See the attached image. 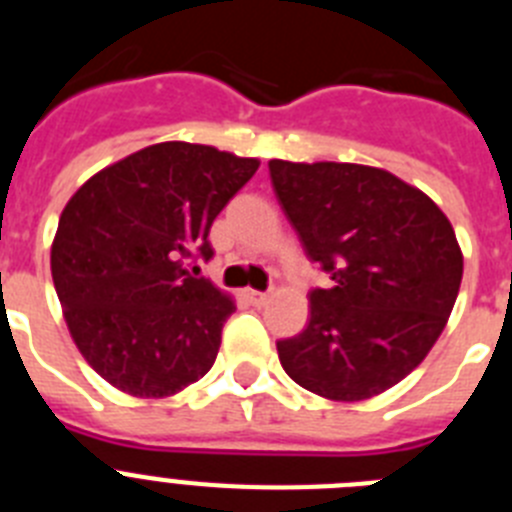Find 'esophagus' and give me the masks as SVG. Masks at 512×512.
Returning <instances> with one entry per match:
<instances>
[{
  "label": "esophagus",
  "instance_id": "esophagus-1",
  "mask_svg": "<svg viewBox=\"0 0 512 512\" xmlns=\"http://www.w3.org/2000/svg\"><path fill=\"white\" fill-rule=\"evenodd\" d=\"M246 300L251 302V305L261 307L269 302V295H266V292H256V289H246Z\"/></svg>",
  "mask_w": 512,
  "mask_h": 512
}]
</instances>
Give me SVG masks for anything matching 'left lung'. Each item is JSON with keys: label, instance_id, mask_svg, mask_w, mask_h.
Instances as JSON below:
<instances>
[{"label": "left lung", "instance_id": "1", "mask_svg": "<svg viewBox=\"0 0 512 512\" xmlns=\"http://www.w3.org/2000/svg\"><path fill=\"white\" fill-rule=\"evenodd\" d=\"M284 215L330 274L310 323L277 343L284 372L336 402L395 387L428 356L459 295L464 256L441 207L377 166L271 158Z\"/></svg>", "mask_w": 512, "mask_h": 512}]
</instances>
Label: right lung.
I'll list each match as a JSON object with an SVG mask.
<instances>
[{
  "label": "right lung",
  "mask_w": 512,
  "mask_h": 512,
  "mask_svg": "<svg viewBox=\"0 0 512 512\" xmlns=\"http://www.w3.org/2000/svg\"><path fill=\"white\" fill-rule=\"evenodd\" d=\"M259 158L166 140L97 171L66 202L51 274L76 348L133 397H171L210 372L235 300L189 277Z\"/></svg>",
  "instance_id": "1"
}]
</instances>
